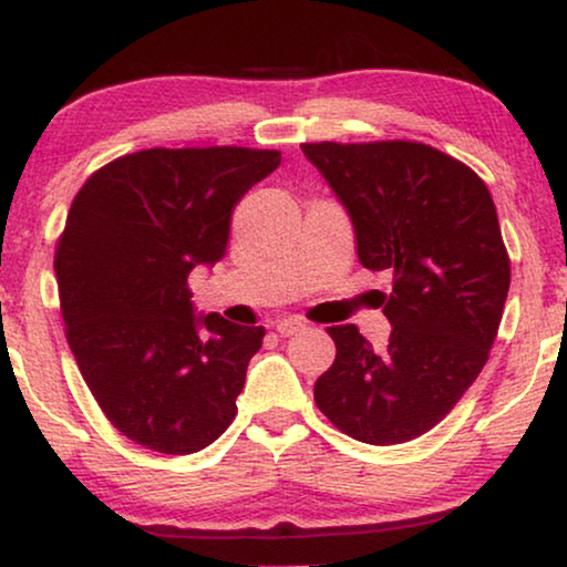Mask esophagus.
Returning <instances> with one entry per match:
<instances>
[{
  "label": "esophagus",
  "mask_w": 567,
  "mask_h": 567,
  "mask_svg": "<svg viewBox=\"0 0 567 567\" xmlns=\"http://www.w3.org/2000/svg\"><path fill=\"white\" fill-rule=\"evenodd\" d=\"M301 330H305V322L297 320V317H284V320L276 322L278 336H297Z\"/></svg>",
  "instance_id": "34e87169"
}]
</instances>
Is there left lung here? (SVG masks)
<instances>
[{
    "instance_id": "8db88e82",
    "label": "left lung",
    "mask_w": 567,
    "mask_h": 567,
    "mask_svg": "<svg viewBox=\"0 0 567 567\" xmlns=\"http://www.w3.org/2000/svg\"><path fill=\"white\" fill-rule=\"evenodd\" d=\"M346 206L363 268L386 270L390 343L328 328L336 361L315 382L330 423L374 446L423 436L483 371L508 297L511 260L487 185L421 142L301 144Z\"/></svg>"
}]
</instances>
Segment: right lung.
Wrapping results in <instances>:
<instances>
[{
	"mask_svg": "<svg viewBox=\"0 0 567 567\" xmlns=\"http://www.w3.org/2000/svg\"><path fill=\"white\" fill-rule=\"evenodd\" d=\"M278 165L276 150L157 146L107 162L72 200L53 258L69 348L144 449L200 452L235 421L266 330L196 317L188 276L224 258L231 212Z\"/></svg>",
	"mask_w": 567,
	"mask_h": 567,
	"instance_id": "add662e5",
	"label": "right lung"
}]
</instances>
